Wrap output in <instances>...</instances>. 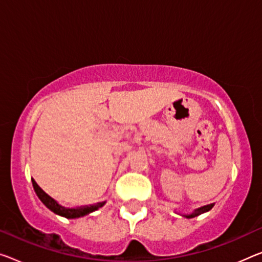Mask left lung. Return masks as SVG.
Wrapping results in <instances>:
<instances>
[{
	"mask_svg": "<svg viewBox=\"0 0 262 262\" xmlns=\"http://www.w3.org/2000/svg\"><path fill=\"white\" fill-rule=\"evenodd\" d=\"M213 206H214V204H211V205H207V206L200 207V208H198V210H195V211H194V213H192V214H190V215H186V218H194V216L201 214V213L210 211Z\"/></svg>",
	"mask_w": 262,
	"mask_h": 262,
	"instance_id": "left-lung-1",
	"label": "left lung"
}]
</instances>
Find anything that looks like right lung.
Returning <instances> with one entry per match:
<instances>
[{"mask_svg": "<svg viewBox=\"0 0 262 262\" xmlns=\"http://www.w3.org/2000/svg\"><path fill=\"white\" fill-rule=\"evenodd\" d=\"M33 186H34V190L36 192V194H37V196L39 198V200H41L42 203L46 205V206L49 208L50 211L56 213V214L64 216V218H68V219L79 218V216L89 214V213L98 210L99 207H102L103 205L105 204V201H103V203H97V204L90 205V206H80V207H76V208H66V207L61 206V205H58L54 199L51 198V196L48 195L47 193L44 192L37 184H36L34 179H33Z\"/></svg>", "mask_w": 262, "mask_h": 262, "instance_id": "add662e5", "label": "right lung"}]
</instances>
